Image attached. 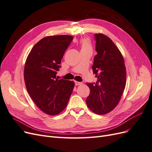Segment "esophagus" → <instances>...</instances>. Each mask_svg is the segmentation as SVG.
<instances>
[{
	"instance_id": "obj_1",
	"label": "esophagus",
	"mask_w": 152,
	"mask_h": 152,
	"mask_svg": "<svg viewBox=\"0 0 152 152\" xmlns=\"http://www.w3.org/2000/svg\"><path fill=\"white\" fill-rule=\"evenodd\" d=\"M81 84H82V82H77V81H75V86H79V85H81Z\"/></svg>"
}]
</instances>
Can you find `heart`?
I'll return each mask as SVG.
<instances>
[{"label": "heart", "instance_id": "heart-1", "mask_svg": "<svg viewBox=\"0 0 152 152\" xmlns=\"http://www.w3.org/2000/svg\"><path fill=\"white\" fill-rule=\"evenodd\" d=\"M81 48H82V49H91V45L89 41L86 39L82 40L81 42Z\"/></svg>", "mask_w": 152, "mask_h": 152}]
</instances>
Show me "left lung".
<instances>
[{"instance_id": "8db88e82", "label": "left lung", "mask_w": 152, "mask_h": 152, "mask_svg": "<svg viewBox=\"0 0 152 152\" xmlns=\"http://www.w3.org/2000/svg\"><path fill=\"white\" fill-rule=\"evenodd\" d=\"M96 51L92 66L98 80L87 83L90 94L86 99L89 108L103 115L111 112L119 103L126 83L124 59L113 41L102 34H94Z\"/></svg>"}]
</instances>
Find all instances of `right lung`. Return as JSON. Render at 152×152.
I'll use <instances>...</instances> for the list:
<instances>
[{"instance_id": "add662e5", "label": "right lung", "mask_w": 152, "mask_h": 152, "mask_svg": "<svg viewBox=\"0 0 152 152\" xmlns=\"http://www.w3.org/2000/svg\"><path fill=\"white\" fill-rule=\"evenodd\" d=\"M73 39L70 35L45 37L31 49L25 62L27 91L36 105L49 115H58L66 108L74 87L73 81L56 78L61 59Z\"/></svg>"}]
</instances>
